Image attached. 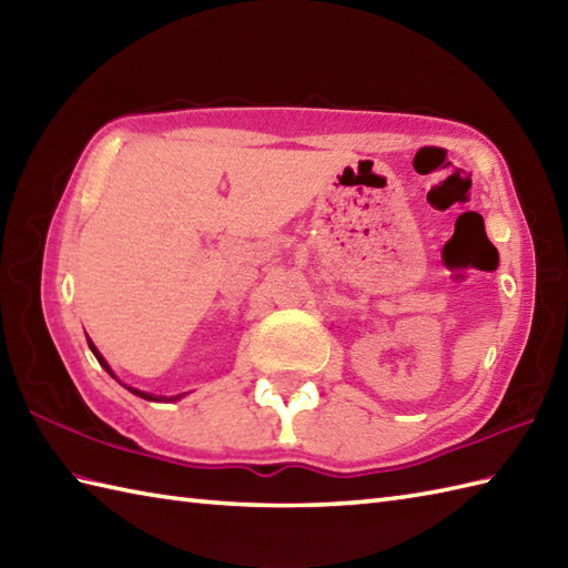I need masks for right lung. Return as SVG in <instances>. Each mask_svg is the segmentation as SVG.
<instances>
[{
    "instance_id": "obj_1",
    "label": "right lung",
    "mask_w": 568,
    "mask_h": 568,
    "mask_svg": "<svg viewBox=\"0 0 568 568\" xmlns=\"http://www.w3.org/2000/svg\"><path fill=\"white\" fill-rule=\"evenodd\" d=\"M88 344H90V352L94 354V358H98L100 361V366L106 371V373H110V376L112 378H116L114 376V371L110 368V364H106V361H104V356L98 352V346H94L92 344V339H90V336H88ZM119 381V378H116ZM119 383H122V381H119ZM124 385V383H122ZM124 388L129 390V393H134V395H139V397H143V400H153V403H175V400H180V397H183L185 393H180V395H171V397H165V395H153V393H146V390H136V388H129V385H124Z\"/></svg>"
}]
</instances>
